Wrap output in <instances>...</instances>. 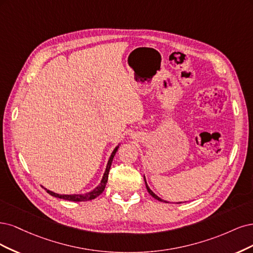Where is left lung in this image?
<instances>
[{"label":"left lung","instance_id":"8db88e82","mask_svg":"<svg viewBox=\"0 0 253 253\" xmlns=\"http://www.w3.org/2000/svg\"><path fill=\"white\" fill-rule=\"evenodd\" d=\"M145 184H146V188H147V190H148V192H149V193H150V194H151V195H152V197H153V198H154V199H157V200H158V201H163V200H162V199H160V198H159V197H158V195H156V194H154V193H153V192H152V191H151V190H150V188H149V187H148V185H147V183H146V180H145ZM164 202H165V201H164Z\"/></svg>","mask_w":253,"mask_h":253}]
</instances>
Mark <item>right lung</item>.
I'll use <instances>...</instances> for the list:
<instances>
[{
  "mask_svg": "<svg viewBox=\"0 0 253 253\" xmlns=\"http://www.w3.org/2000/svg\"><path fill=\"white\" fill-rule=\"evenodd\" d=\"M118 150V147L113 150L111 157L108 161V164H107V167H106V171L104 173V176L102 178V182L101 184L96 187V188L91 191V192H88V193H85V194H73V195H64V194H58V193H54L52 191H49V190H46L48 193H49L50 195H52V197H55V198H59V199H63V200H67V201H72V202H85V201H91L93 199H95L96 197H99V195L104 191L105 187H106V184H107V181H108V174H109V170H110V167H111V163H112V160L113 158H115L116 156V152Z\"/></svg>",
  "mask_w": 253,
  "mask_h": 253,
  "instance_id": "add662e5",
  "label": "right lung"
}]
</instances>
